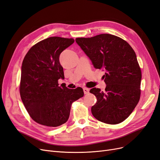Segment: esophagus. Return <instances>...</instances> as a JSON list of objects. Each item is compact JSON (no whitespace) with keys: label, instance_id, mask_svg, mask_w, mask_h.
<instances>
[{"label":"esophagus","instance_id":"obj_1","mask_svg":"<svg viewBox=\"0 0 160 160\" xmlns=\"http://www.w3.org/2000/svg\"><path fill=\"white\" fill-rule=\"evenodd\" d=\"M83 90H84V93L85 94H88L89 92H90V90H89L88 88H84Z\"/></svg>","mask_w":160,"mask_h":160}]
</instances>
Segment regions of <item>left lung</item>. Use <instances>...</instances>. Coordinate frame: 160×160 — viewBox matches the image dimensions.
<instances>
[{"instance_id": "left-lung-1", "label": "left lung", "mask_w": 160, "mask_h": 160, "mask_svg": "<svg viewBox=\"0 0 160 160\" xmlns=\"http://www.w3.org/2000/svg\"><path fill=\"white\" fill-rule=\"evenodd\" d=\"M76 43L96 69L105 70V91H90L97 102L91 108L94 117L108 124L124 121L140 98L142 73L134 50L116 36L102 34L91 38H77Z\"/></svg>"}]
</instances>
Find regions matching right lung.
<instances>
[{
  "label": "right lung",
  "mask_w": 160,
  "mask_h": 160,
  "mask_svg": "<svg viewBox=\"0 0 160 160\" xmlns=\"http://www.w3.org/2000/svg\"><path fill=\"white\" fill-rule=\"evenodd\" d=\"M74 42L73 38L49 37L34 45L26 54L21 67L20 94L32 119L48 128L68 121L72 102L84 96L83 89L59 86L64 79L59 57Z\"/></svg>",
  "instance_id": "1"
}]
</instances>
